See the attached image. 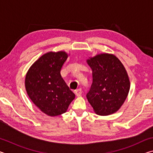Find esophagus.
Listing matches in <instances>:
<instances>
[{"label":"esophagus","mask_w":153,"mask_h":153,"mask_svg":"<svg viewBox=\"0 0 153 153\" xmlns=\"http://www.w3.org/2000/svg\"><path fill=\"white\" fill-rule=\"evenodd\" d=\"M82 89L81 88H79V89H77L76 91H75V94L77 96V97H79L82 94Z\"/></svg>","instance_id":"esophagus-1"}]
</instances>
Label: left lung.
Listing matches in <instances>:
<instances>
[{"mask_svg":"<svg viewBox=\"0 0 153 153\" xmlns=\"http://www.w3.org/2000/svg\"><path fill=\"white\" fill-rule=\"evenodd\" d=\"M87 63L92 70V84L86 97L94 112L99 115L117 112L130 87L125 67L117 57L108 53L90 58Z\"/></svg>","mask_w":153,"mask_h":153,"instance_id":"1","label":"left lung"}]
</instances>
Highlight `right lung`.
<instances>
[{"label":"right lung","instance_id":"add662e5","mask_svg":"<svg viewBox=\"0 0 153 153\" xmlns=\"http://www.w3.org/2000/svg\"><path fill=\"white\" fill-rule=\"evenodd\" d=\"M67 57L64 51L49 52L33 63L25 76V90L30 98L51 117L65 113L75 98L60 73Z\"/></svg>","mask_w":153,"mask_h":153}]
</instances>
